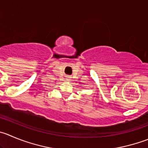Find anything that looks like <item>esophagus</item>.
Listing matches in <instances>:
<instances>
[{"label": "esophagus", "instance_id": "obj_1", "mask_svg": "<svg viewBox=\"0 0 148 148\" xmlns=\"http://www.w3.org/2000/svg\"><path fill=\"white\" fill-rule=\"evenodd\" d=\"M70 77H67V80H70Z\"/></svg>", "mask_w": 148, "mask_h": 148}]
</instances>
